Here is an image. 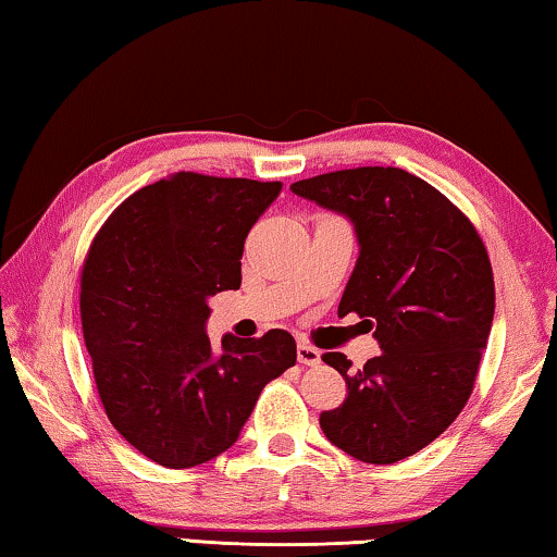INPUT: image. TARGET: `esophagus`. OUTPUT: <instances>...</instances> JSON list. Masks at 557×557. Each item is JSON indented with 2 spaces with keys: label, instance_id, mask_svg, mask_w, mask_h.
Wrapping results in <instances>:
<instances>
[{
  "label": "esophagus",
  "instance_id": "esophagus-1",
  "mask_svg": "<svg viewBox=\"0 0 557 557\" xmlns=\"http://www.w3.org/2000/svg\"><path fill=\"white\" fill-rule=\"evenodd\" d=\"M296 357H298V361H301V364H306V367H317L319 361H321V351L317 349V346H311L309 342H298V346H296Z\"/></svg>",
  "mask_w": 557,
  "mask_h": 557
}]
</instances>
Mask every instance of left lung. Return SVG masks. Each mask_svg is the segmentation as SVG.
Wrapping results in <instances>:
<instances>
[{"label": "left lung", "mask_w": 557, "mask_h": 557, "mask_svg": "<svg viewBox=\"0 0 557 557\" xmlns=\"http://www.w3.org/2000/svg\"><path fill=\"white\" fill-rule=\"evenodd\" d=\"M346 215L359 259L338 317L359 313L382 354L349 372L346 399L321 412L326 440L369 465H394L430 445L470 399L495 317V278L478 228L453 200L401 168H351L292 185Z\"/></svg>", "instance_id": "obj_1"}]
</instances>
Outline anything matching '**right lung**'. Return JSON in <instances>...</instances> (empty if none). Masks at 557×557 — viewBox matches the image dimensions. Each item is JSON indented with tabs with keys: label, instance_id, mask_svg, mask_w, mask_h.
<instances>
[{
	"label": "right lung",
	"instance_id": "1",
	"mask_svg": "<svg viewBox=\"0 0 557 557\" xmlns=\"http://www.w3.org/2000/svg\"><path fill=\"white\" fill-rule=\"evenodd\" d=\"M281 183L175 173L135 190L95 236L79 317L112 426L152 462L185 470L238 440L271 379L296 364L284 329L211 346L208 296L236 292L248 231Z\"/></svg>",
	"mask_w": 557,
	"mask_h": 557
}]
</instances>
